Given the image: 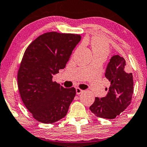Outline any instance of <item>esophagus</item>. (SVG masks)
Here are the masks:
<instances>
[{"label":"esophagus","mask_w":147,"mask_h":147,"mask_svg":"<svg viewBox=\"0 0 147 147\" xmlns=\"http://www.w3.org/2000/svg\"><path fill=\"white\" fill-rule=\"evenodd\" d=\"M84 92V90L80 89V88H76V93H77V94H80L81 92Z\"/></svg>","instance_id":"1"}]
</instances>
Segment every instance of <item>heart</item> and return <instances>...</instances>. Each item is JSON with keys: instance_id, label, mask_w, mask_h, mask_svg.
I'll return each mask as SVG.
<instances>
[{"instance_id": "1", "label": "heart", "mask_w": 147, "mask_h": 147, "mask_svg": "<svg viewBox=\"0 0 147 147\" xmlns=\"http://www.w3.org/2000/svg\"><path fill=\"white\" fill-rule=\"evenodd\" d=\"M94 55H103L106 56L109 53V46L105 40L100 38H95L91 42Z\"/></svg>"}]
</instances>
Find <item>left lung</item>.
Segmentation results:
<instances>
[{
  "label": "left lung",
  "mask_w": 147,
  "mask_h": 147,
  "mask_svg": "<svg viewBox=\"0 0 147 147\" xmlns=\"http://www.w3.org/2000/svg\"><path fill=\"white\" fill-rule=\"evenodd\" d=\"M105 76L110 81L107 94L102 98L96 97L90 109L97 117L113 119L130 105L134 93L133 75L128 72L124 58L114 55L107 64Z\"/></svg>",
  "instance_id": "1"
}]
</instances>
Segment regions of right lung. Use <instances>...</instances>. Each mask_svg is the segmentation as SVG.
I'll return each instance as SVG.
<instances>
[{"label":"right lung","mask_w":147,"mask_h":147,"mask_svg":"<svg viewBox=\"0 0 147 147\" xmlns=\"http://www.w3.org/2000/svg\"><path fill=\"white\" fill-rule=\"evenodd\" d=\"M80 35L49 32L37 38L24 52L18 72L21 98L33 118L49 124L66 116L75 96V88L52 81L66 66Z\"/></svg>","instance_id":"add662e5"}]
</instances>
